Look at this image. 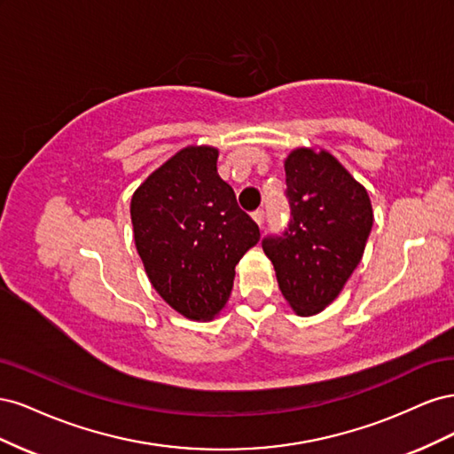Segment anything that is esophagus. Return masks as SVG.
<instances>
[{
  "instance_id": "34e87169",
  "label": "esophagus",
  "mask_w": 454,
  "mask_h": 454,
  "mask_svg": "<svg viewBox=\"0 0 454 454\" xmlns=\"http://www.w3.org/2000/svg\"><path fill=\"white\" fill-rule=\"evenodd\" d=\"M252 217H254V222L261 227V225H263V222H265V212H263V210H255V212L252 214Z\"/></svg>"
}]
</instances>
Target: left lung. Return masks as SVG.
Listing matches in <instances>:
<instances>
[{"mask_svg":"<svg viewBox=\"0 0 454 454\" xmlns=\"http://www.w3.org/2000/svg\"><path fill=\"white\" fill-rule=\"evenodd\" d=\"M284 170L292 219L282 237L263 240V252L294 312L314 316L333 303L362 261L373 206L325 149H294Z\"/></svg>","mask_w":454,"mask_h":454,"instance_id":"8db88e82","label":"left lung"}]
</instances>
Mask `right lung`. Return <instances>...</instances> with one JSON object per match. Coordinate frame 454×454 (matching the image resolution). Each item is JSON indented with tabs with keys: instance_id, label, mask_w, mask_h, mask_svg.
<instances>
[{
	"instance_id": "add662e5",
	"label": "right lung",
	"mask_w": 454,
	"mask_h": 454,
	"mask_svg": "<svg viewBox=\"0 0 454 454\" xmlns=\"http://www.w3.org/2000/svg\"><path fill=\"white\" fill-rule=\"evenodd\" d=\"M219 151L187 145L134 191V242L151 286L189 320H212L229 301L235 267L259 227L217 174Z\"/></svg>"
}]
</instances>
